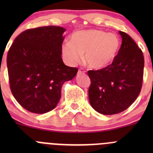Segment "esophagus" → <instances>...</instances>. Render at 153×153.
<instances>
[{"mask_svg":"<svg viewBox=\"0 0 153 153\" xmlns=\"http://www.w3.org/2000/svg\"><path fill=\"white\" fill-rule=\"evenodd\" d=\"M85 73V70H84V69H79L78 72V75H81V74H84Z\"/></svg>","mask_w":153,"mask_h":153,"instance_id":"esophagus-1","label":"esophagus"}]
</instances>
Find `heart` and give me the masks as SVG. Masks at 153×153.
<instances>
[{"label": "heart", "mask_w": 153, "mask_h": 153, "mask_svg": "<svg viewBox=\"0 0 153 153\" xmlns=\"http://www.w3.org/2000/svg\"><path fill=\"white\" fill-rule=\"evenodd\" d=\"M121 45L117 35L98 29H82L74 32L71 41L62 46L64 59L70 64L84 60L92 69H101L109 65L116 57Z\"/></svg>", "instance_id": "1"}]
</instances>
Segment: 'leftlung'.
I'll list each match as a JSON object with an SVG mask.
<instances>
[{
  "mask_svg": "<svg viewBox=\"0 0 153 153\" xmlns=\"http://www.w3.org/2000/svg\"><path fill=\"white\" fill-rule=\"evenodd\" d=\"M122 44L110 65L89 70V99L95 111L114 115L127 109L137 98L142 86L144 59L132 38L119 31Z\"/></svg>",
  "mask_w": 153,
  "mask_h": 153,
  "instance_id": "8db88e82",
  "label": "left lung"
}]
</instances>
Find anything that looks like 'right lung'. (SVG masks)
Here are the masks:
<instances>
[{
    "mask_svg": "<svg viewBox=\"0 0 153 153\" xmlns=\"http://www.w3.org/2000/svg\"><path fill=\"white\" fill-rule=\"evenodd\" d=\"M66 29L48 26L20 34L7 54L12 93L24 109L43 114L56 107L64 82L78 72L63 62L62 43Z\"/></svg>",
    "mask_w": 153,
    "mask_h": 153,
    "instance_id": "add662e5",
    "label": "right lung"
}]
</instances>
